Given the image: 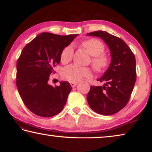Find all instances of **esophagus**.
I'll list each match as a JSON object with an SVG mask.
<instances>
[{
  "label": "esophagus",
  "instance_id": "obj_1",
  "mask_svg": "<svg viewBox=\"0 0 152 152\" xmlns=\"http://www.w3.org/2000/svg\"><path fill=\"white\" fill-rule=\"evenodd\" d=\"M72 87H75L77 84V82H70Z\"/></svg>",
  "mask_w": 152,
  "mask_h": 152
}]
</instances>
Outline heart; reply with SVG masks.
<instances>
[{
  "label": "heart",
  "instance_id": "b5f03b06",
  "mask_svg": "<svg viewBox=\"0 0 152 152\" xmlns=\"http://www.w3.org/2000/svg\"><path fill=\"white\" fill-rule=\"evenodd\" d=\"M82 45L92 56V64L95 70L102 72L106 69L109 64V58L104 53V45L99 39H90L84 41ZM74 55L72 45H69L64 48L61 53L60 61L62 64H67L72 60ZM61 76L64 79L71 82H77L84 78H91L92 72L91 68L77 65H70L66 67L62 71Z\"/></svg>",
  "mask_w": 152,
  "mask_h": 152
}]
</instances>
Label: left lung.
Returning <instances> with one entry per match:
<instances>
[{"instance_id": "8db88e82", "label": "left lung", "mask_w": 152, "mask_h": 152, "mask_svg": "<svg viewBox=\"0 0 152 152\" xmlns=\"http://www.w3.org/2000/svg\"><path fill=\"white\" fill-rule=\"evenodd\" d=\"M86 35L103 39L111 55L109 68L98 80L105 84L91 86L87 101L94 112L111 115L123 109L130 99L137 76L135 56L124 41L107 31H96Z\"/></svg>"}]
</instances>
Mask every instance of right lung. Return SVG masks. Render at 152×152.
I'll return each instance as SVG.
<instances>
[{"instance_id":"1","label":"right lung","mask_w":152,"mask_h":152,"mask_svg":"<svg viewBox=\"0 0 152 152\" xmlns=\"http://www.w3.org/2000/svg\"><path fill=\"white\" fill-rule=\"evenodd\" d=\"M77 35L42 33L23 49L17 63L16 84L25 106L37 116H55L65 106L72 90L70 83L61 81L53 87L48 80L60 62L64 48Z\"/></svg>"}]
</instances>
